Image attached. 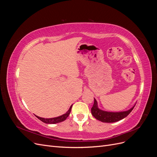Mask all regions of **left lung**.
Wrapping results in <instances>:
<instances>
[{"mask_svg": "<svg viewBox=\"0 0 157 157\" xmlns=\"http://www.w3.org/2000/svg\"><path fill=\"white\" fill-rule=\"evenodd\" d=\"M135 105L129 109V110L126 111L108 112L99 109L98 107L97 101L94 98V103L93 107L91 109V112L92 115L98 121H100L103 122H115L119 121L126 117L133 110Z\"/></svg>", "mask_w": 157, "mask_h": 157, "instance_id": "1", "label": "left lung"}]
</instances>
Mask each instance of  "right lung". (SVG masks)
<instances>
[{
  "label": "right lung",
  "instance_id": "add662e5",
  "mask_svg": "<svg viewBox=\"0 0 157 157\" xmlns=\"http://www.w3.org/2000/svg\"><path fill=\"white\" fill-rule=\"evenodd\" d=\"M72 105H71L68 110L67 113H65L63 114V115L58 117H55V118H41L39 117L36 116L39 120H40L42 122H43L44 123H46V124H56V123H59L61 122L64 121L66 118L68 117L69 115V114L71 111V108H72Z\"/></svg>",
  "mask_w": 157,
  "mask_h": 157
}]
</instances>
